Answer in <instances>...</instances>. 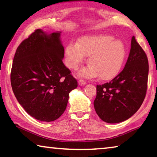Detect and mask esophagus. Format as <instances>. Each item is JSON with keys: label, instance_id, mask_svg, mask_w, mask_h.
Segmentation results:
<instances>
[{"label": "esophagus", "instance_id": "1", "mask_svg": "<svg viewBox=\"0 0 157 157\" xmlns=\"http://www.w3.org/2000/svg\"><path fill=\"white\" fill-rule=\"evenodd\" d=\"M79 85H81V86H82V85H85L86 84V82L85 81V80H84V79H79Z\"/></svg>", "mask_w": 157, "mask_h": 157}]
</instances>
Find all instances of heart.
<instances>
[{"mask_svg":"<svg viewBox=\"0 0 157 157\" xmlns=\"http://www.w3.org/2000/svg\"><path fill=\"white\" fill-rule=\"evenodd\" d=\"M89 57L90 66L79 72L84 78L99 75L103 80H109L118 75L126 59L124 44L109 34H97L82 37L78 44L71 42L65 50L66 64L69 68L77 70Z\"/></svg>","mask_w":157,"mask_h":157,"instance_id":"obj_1","label":"heart"}]
</instances>
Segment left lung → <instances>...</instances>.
I'll list each match as a JSON object with an SVG mask.
<instances>
[{
	"label": "left lung",
	"instance_id": "obj_1",
	"mask_svg": "<svg viewBox=\"0 0 157 157\" xmlns=\"http://www.w3.org/2000/svg\"><path fill=\"white\" fill-rule=\"evenodd\" d=\"M148 71L147 55L133 36L123 70L109 82L96 86L94 105L101 120L121 123L139 110L147 92Z\"/></svg>",
	"mask_w": 157,
	"mask_h": 157
}]
</instances>
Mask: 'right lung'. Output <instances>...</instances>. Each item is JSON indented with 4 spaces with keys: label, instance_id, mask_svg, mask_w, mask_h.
<instances>
[{
    "label": "right lung",
    "instance_id": "right-lung-1",
    "mask_svg": "<svg viewBox=\"0 0 157 157\" xmlns=\"http://www.w3.org/2000/svg\"><path fill=\"white\" fill-rule=\"evenodd\" d=\"M60 33L34 30L18 46L10 80L19 104L36 120H57L66 109L69 93L78 87L71 71L63 64L64 48Z\"/></svg>",
    "mask_w": 157,
    "mask_h": 157
}]
</instances>
